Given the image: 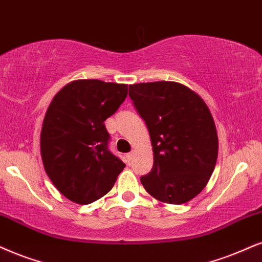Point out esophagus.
I'll use <instances>...</instances> for the list:
<instances>
[{
  "label": "esophagus",
  "instance_id": "obj_1",
  "mask_svg": "<svg viewBox=\"0 0 262 262\" xmlns=\"http://www.w3.org/2000/svg\"><path fill=\"white\" fill-rule=\"evenodd\" d=\"M125 160H127L128 163H130V161L133 160V152H129V154L125 155Z\"/></svg>",
  "mask_w": 262,
  "mask_h": 262
}]
</instances>
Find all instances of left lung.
Here are the masks:
<instances>
[{
    "label": "left lung",
    "instance_id": "8db88e82",
    "mask_svg": "<svg viewBox=\"0 0 262 262\" xmlns=\"http://www.w3.org/2000/svg\"><path fill=\"white\" fill-rule=\"evenodd\" d=\"M150 133L154 167L140 178L156 200L183 204L203 190L216 164V128L209 108L186 85L169 81L129 85Z\"/></svg>",
    "mask_w": 262,
    "mask_h": 262
}]
</instances>
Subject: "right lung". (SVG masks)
Instances as JSON below:
<instances>
[{
  "mask_svg": "<svg viewBox=\"0 0 262 262\" xmlns=\"http://www.w3.org/2000/svg\"><path fill=\"white\" fill-rule=\"evenodd\" d=\"M127 84L77 79L57 93L41 130L43 167L61 194L89 204L114 187L125 164L108 150L104 122L125 100Z\"/></svg>",
  "mask_w": 262,
  "mask_h": 262,
  "instance_id": "1",
  "label": "right lung"
}]
</instances>
